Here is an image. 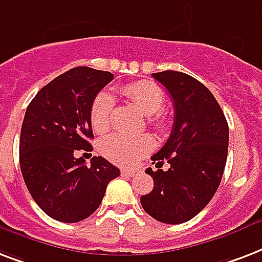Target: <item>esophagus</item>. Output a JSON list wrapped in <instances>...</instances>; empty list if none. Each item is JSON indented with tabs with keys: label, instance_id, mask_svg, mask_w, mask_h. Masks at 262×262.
<instances>
[{
	"label": "esophagus",
	"instance_id": "esophagus-1",
	"mask_svg": "<svg viewBox=\"0 0 262 262\" xmlns=\"http://www.w3.org/2000/svg\"><path fill=\"white\" fill-rule=\"evenodd\" d=\"M121 174L123 177H135V176L139 174V170H136V169H123V170H121Z\"/></svg>",
	"mask_w": 262,
	"mask_h": 262
}]
</instances>
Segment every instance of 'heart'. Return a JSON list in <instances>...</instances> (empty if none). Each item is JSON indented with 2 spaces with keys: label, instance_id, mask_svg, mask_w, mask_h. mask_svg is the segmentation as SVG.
<instances>
[{
  "label": "heart",
  "instance_id": "obj_1",
  "mask_svg": "<svg viewBox=\"0 0 262 262\" xmlns=\"http://www.w3.org/2000/svg\"><path fill=\"white\" fill-rule=\"evenodd\" d=\"M122 95L130 100L137 108L148 115V125L157 132H166L170 126L169 114L162 111L165 96L161 88L149 81H137L127 83L121 89ZM114 110V97L107 92H100L92 101L91 118L92 129L103 135L111 126V117ZM154 148L151 136H125L111 135L100 141L99 149L101 155L118 165H132L144 157Z\"/></svg>",
  "mask_w": 262,
  "mask_h": 262
}]
</instances>
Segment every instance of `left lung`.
I'll list each match as a JSON object with an SVG mask.
<instances>
[{
    "label": "left lung",
    "instance_id": "obj_1",
    "mask_svg": "<svg viewBox=\"0 0 262 262\" xmlns=\"http://www.w3.org/2000/svg\"><path fill=\"white\" fill-rule=\"evenodd\" d=\"M152 77L169 92L174 121L165 145L151 157L158 170H145L154 189L140 202L158 221L181 224L203 210L219 188L228 155V123L214 96L193 77L170 70ZM163 162L169 163L167 171L160 169Z\"/></svg>",
    "mask_w": 262,
    "mask_h": 262
}]
</instances>
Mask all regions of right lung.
Segmentation results:
<instances>
[{"label":"right lung","mask_w":262,"mask_h":262,"mask_svg":"<svg viewBox=\"0 0 262 262\" xmlns=\"http://www.w3.org/2000/svg\"><path fill=\"white\" fill-rule=\"evenodd\" d=\"M114 79L108 71L75 67L45 85L26 110L19 161L31 196L49 217L78 223L93 214L119 169L103 157L86 166L75 151H93L92 101Z\"/></svg>","instance_id":"right-lung-1"}]
</instances>
